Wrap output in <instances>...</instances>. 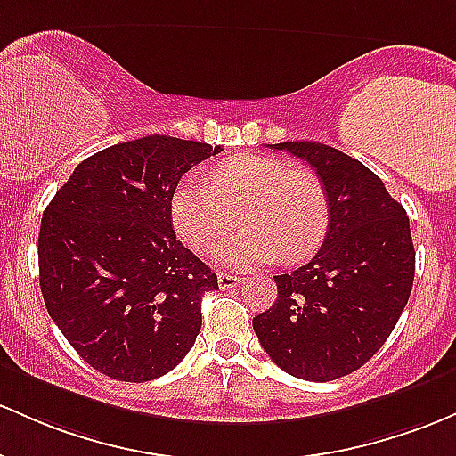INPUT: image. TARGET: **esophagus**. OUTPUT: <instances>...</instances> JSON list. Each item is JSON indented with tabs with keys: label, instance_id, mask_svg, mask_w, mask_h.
I'll use <instances>...</instances> for the list:
<instances>
[{
	"label": "esophagus",
	"instance_id": "obj_1",
	"mask_svg": "<svg viewBox=\"0 0 456 456\" xmlns=\"http://www.w3.org/2000/svg\"><path fill=\"white\" fill-rule=\"evenodd\" d=\"M218 285H220V289H232V288H236V285H240V277H236V274H229V273H218Z\"/></svg>",
	"mask_w": 456,
	"mask_h": 456
}]
</instances>
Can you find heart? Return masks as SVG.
<instances>
[{
	"label": "heart",
	"instance_id": "heart-1",
	"mask_svg": "<svg viewBox=\"0 0 456 456\" xmlns=\"http://www.w3.org/2000/svg\"><path fill=\"white\" fill-rule=\"evenodd\" d=\"M173 229L194 253L216 251L238 220L244 232L220 251L232 266L281 259L301 262L318 251L331 205L324 183L268 155L224 159L201 179H182L168 203Z\"/></svg>",
	"mask_w": 456,
	"mask_h": 456
}]
</instances>
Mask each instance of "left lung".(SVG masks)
Returning a JSON list of instances; mask_svg holds the SVG:
<instances>
[{"mask_svg": "<svg viewBox=\"0 0 456 456\" xmlns=\"http://www.w3.org/2000/svg\"><path fill=\"white\" fill-rule=\"evenodd\" d=\"M307 162L331 205L312 262L277 274V301L253 318L255 335L283 372L333 381L372 359L413 288L415 251L404 208L359 159L329 144H270Z\"/></svg>", "mask_w": 456, "mask_h": 456, "instance_id": "left-lung-1", "label": "left lung"}]
</instances>
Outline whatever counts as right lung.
I'll return each instance as SVG.
<instances>
[{"instance_id": "right-lung-1", "label": "right lung", "mask_w": 456, "mask_h": 456, "mask_svg": "<svg viewBox=\"0 0 456 456\" xmlns=\"http://www.w3.org/2000/svg\"><path fill=\"white\" fill-rule=\"evenodd\" d=\"M220 151L158 134L114 144L77 164L45 209V307L110 379L153 381L194 346L201 297L218 277L175 236L168 203L179 179Z\"/></svg>"}]
</instances>
